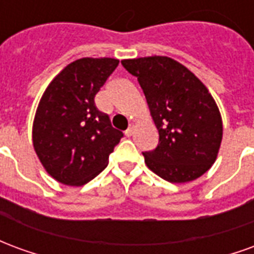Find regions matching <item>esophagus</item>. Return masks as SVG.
Instances as JSON below:
<instances>
[{
	"mask_svg": "<svg viewBox=\"0 0 254 254\" xmlns=\"http://www.w3.org/2000/svg\"><path fill=\"white\" fill-rule=\"evenodd\" d=\"M133 130H134V124H129V127L125 130V136H127V137H130L133 134Z\"/></svg>",
	"mask_w": 254,
	"mask_h": 254,
	"instance_id": "esophagus-1",
	"label": "esophagus"
}]
</instances>
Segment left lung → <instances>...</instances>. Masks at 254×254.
<instances>
[{
	"instance_id": "1",
	"label": "left lung",
	"mask_w": 254,
	"mask_h": 254,
	"mask_svg": "<svg viewBox=\"0 0 254 254\" xmlns=\"http://www.w3.org/2000/svg\"><path fill=\"white\" fill-rule=\"evenodd\" d=\"M136 76L159 132L154 151L143 152L145 165L173 184L201 177L218 158L223 137L216 102L196 74L165 56L122 60Z\"/></svg>"
}]
</instances>
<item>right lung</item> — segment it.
I'll return each mask as SVG.
<instances>
[{
	"mask_svg": "<svg viewBox=\"0 0 254 254\" xmlns=\"http://www.w3.org/2000/svg\"><path fill=\"white\" fill-rule=\"evenodd\" d=\"M116 58H80L47 85L36 109L32 144L45 170L64 185L81 187L109 165L122 132L94 98L118 66Z\"/></svg>",
	"mask_w": 254,
	"mask_h": 254,
	"instance_id": "add662e5",
	"label": "right lung"
}]
</instances>
